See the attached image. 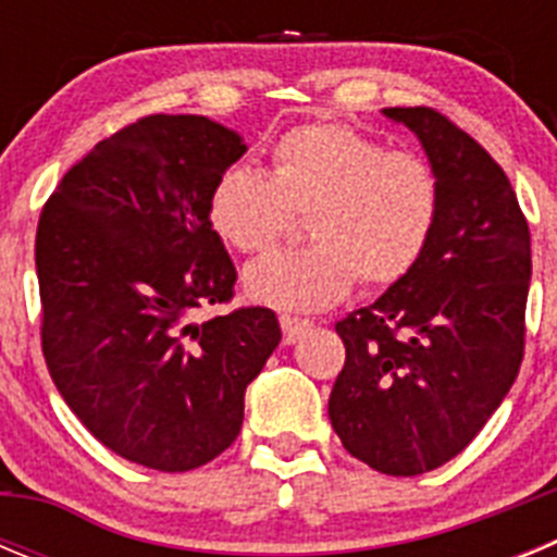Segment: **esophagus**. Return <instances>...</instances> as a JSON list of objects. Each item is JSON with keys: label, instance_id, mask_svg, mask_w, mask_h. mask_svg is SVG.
Segmentation results:
<instances>
[{"label": "esophagus", "instance_id": "esophagus-1", "mask_svg": "<svg viewBox=\"0 0 557 557\" xmlns=\"http://www.w3.org/2000/svg\"><path fill=\"white\" fill-rule=\"evenodd\" d=\"M309 329H312V321H307V318L282 314V332H284V343H287V346H293L295 339H301Z\"/></svg>", "mask_w": 557, "mask_h": 557}]
</instances>
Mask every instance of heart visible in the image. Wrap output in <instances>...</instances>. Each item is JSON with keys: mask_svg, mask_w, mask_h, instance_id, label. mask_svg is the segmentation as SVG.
Listing matches in <instances>:
<instances>
[{"mask_svg": "<svg viewBox=\"0 0 557 557\" xmlns=\"http://www.w3.org/2000/svg\"><path fill=\"white\" fill-rule=\"evenodd\" d=\"M293 214H307L312 245L250 264L243 289L264 307L314 312L343 301L354 278L391 287L421 262L441 214V184L424 156L318 122L275 141L270 172L234 164L209 191L211 231L239 253L273 248Z\"/></svg>", "mask_w": 557, "mask_h": 557, "instance_id": "heart-1", "label": "heart"}]
</instances>
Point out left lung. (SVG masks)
Listing matches in <instances>:
<instances>
[{
	"mask_svg": "<svg viewBox=\"0 0 557 557\" xmlns=\"http://www.w3.org/2000/svg\"><path fill=\"white\" fill-rule=\"evenodd\" d=\"M441 184L421 262L337 323L346 366L329 418L348 455L416 476L460 455L505 401L524 354L530 231L502 166L432 108H385Z\"/></svg>",
	"mask_w": 557,
	"mask_h": 557,
	"instance_id": "left-lung-1",
	"label": "left lung"
}]
</instances>
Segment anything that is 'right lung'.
<instances>
[{"mask_svg": "<svg viewBox=\"0 0 557 557\" xmlns=\"http://www.w3.org/2000/svg\"><path fill=\"white\" fill-rule=\"evenodd\" d=\"M245 150L209 116L152 113L91 147L38 220L49 376L102 446L147 469L189 471L228 449L282 339L262 307L195 318L234 293L209 191Z\"/></svg>", "mask_w": 557, "mask_h": 557, "instance_id": "right-lung-1", "label": "right lung"}]
</instances>
